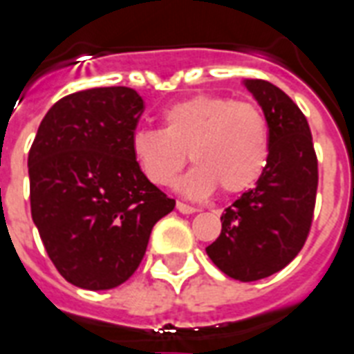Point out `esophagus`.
I'll return each instance as SVG.
<instances>
[{
    "label": "esophagus",
    "instance_id": "1",
    "mask_svg": "<svg viewBox=\"0 0 354 354\" xmlns=\"http://www.w3.org/2000/svg\"><path fill=\"white\" fill-rule=\"evenodd\" d=\"M177 210L183 212V214H194V212H197L196 207H190V205H186L183 201H177Z\"/></svg>",
    "mask_w": 354,
    "mask_h": 354
}]
</instances>
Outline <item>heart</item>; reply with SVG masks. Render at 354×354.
Instances as JSON below:
<instances>
[{
    "instance_id": "obj_1",
    "label": "heart",
    "mask_w": 354,
    "mask_h": 354,
    "mask_svg": "<svg viewBox=\"0 0 354 354\" xmlns=\"http://www.w3.org/2000/svg\"><path fill=\"white\" fill-rule=\"evenodd\" d=\"M131 151L153 185H171L188 153L196 166L180 183L183 194L207 197L216 186L223 194H238L251 188L266 169L270 131L259 105L201 94L168 106L162 131H136Z\"/></svg>"
}]
</instances>
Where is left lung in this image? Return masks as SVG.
I'll use <instances>...</instances> for the list:
<instances>
[{
	"label": "left lung",
	"instance_id": "left-lung-1",
	"mask_svg": "<svg viewBox=\"0 0 354 354\" xmlns=\"http://www.w3.org/2000/svg\"><path fill=\"white\" fill-rule=\"evenodd\" d=\"M243 84L264 111L270 158L254 188L221 214L220 236L207 254L225 275L251 282L281 271L305 245L316 207L317 158L299 106L268 81Z\"/></svg>",
	"mask_w": 354,
	"mask_h": 354
}]
</instances>
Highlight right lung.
Masks as SVG:
<instances>
[{
	"label": "right lung",
	"instance_id": "add662e5",
	"mask_svg": "<svg viewBox=\"0 0 354 354\" xmlns=\"http://www.w3.org/2000/svg\"><path fill=\"white\" fill-rule=\"evenodd\" d=\"M142 112L127 86L81 90L49 109L29 151L32 221L55 268L79 288L127 281L153 225L175 208L133 158Z\"/></svg>",
	"mask_w": 354,
	"mask_h": 354
}]
</instances>
